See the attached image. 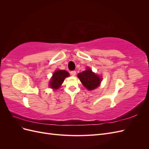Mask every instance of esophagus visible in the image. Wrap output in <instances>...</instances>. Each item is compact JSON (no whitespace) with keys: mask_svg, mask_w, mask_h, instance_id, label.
Instances as JSON below:
<instances>
[{"mask_svg":"<svg viewBox=\"0 0 149 149\" xmlns=\"http://www.w3.org/2000/svg\"><path fill=\"white\" fill-rule=\"evenodd\" d=\"M70 74H71V76H74L76 75V71H72L70 72Z\"/></svg>","mask_w":149,"mask_h":149,"instance_id":"obj_1","label":"esophagus"}]
</instances>
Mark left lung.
I'll return each instance as SVG.
<instances>
[{
    "label": "left lung",
    "mask_w": 149,
    "mask_h": 149,
    "mask_svg": "<svg viewBox=\"0 0 149 149\" xmlns=\"http://www.w3.org/2000/svg\"><path fill=\"white\" fill-rule=\"evenodd\" d=\"M78 77L84 86L89 91L96 89L102 81L100 76L93 73L89 67H87L86 70L82 73H78Z\"/></svg>",
    "instance_id": "left-lung-1"
}]
</instances>
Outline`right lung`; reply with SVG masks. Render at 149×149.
Returning <instances> with one entry per match:
<instances>
[{
	"mask_svg": "<svg viewBox=\"0 0 149 149\" xmlns=\"http://www.w3.org/2000/svg\"><path fill=\"white\" fill-rule=\"evenodd\" d=\"M70 74L68 72L65 70H56L52 76V78L49 80V87L53 89H58L61 86L62 83H63L65 79L68 77Z\"/></svg>",
	"mask_w": 149,
	"mask_h": 149,
	"instance_id": "right-lung-1",
	"label": "right lung"
}]
</instances>
